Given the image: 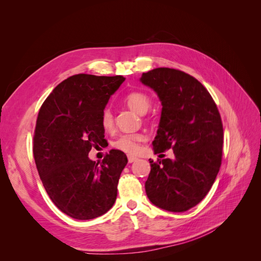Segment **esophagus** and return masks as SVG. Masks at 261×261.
Wrapping results in <instances>:
<instances>
[{
	"instance_id": "obj_1",
	"label": "esophagus",
	"mask_w": 261,
	"mask_h": 261,
	"mask_svg": "<svg viewBox=\"0 0 261 261\" xmlns=\"http://www.w3.org/2000/svg\"><path fill=\"white\" fill-rule=\"evenodd\" d=\"M136 160H138L136 156H132V155H128V162H129V163H133V162H135Z\"/></svg>"
}]
</instances>
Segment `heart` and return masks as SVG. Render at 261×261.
I'll list each match as a JSON object with an SVG mask.
<instances>
[{"label":"heart","instance_id":"1","mask_svg":"<svg viewBox=\"0 0 261 261\" xmlns=\"http://www.w3.org/2000/svg\"><path fill=\"white\" fill-rule=\"evenodd\" d=\"M124 103L130 108L134 111L139 114H146L151 107V99L147 93L143 91H133L126 94L124 98ZM100 122L102 127L107 132H111L114 128V118L112 111L109 108H106L101 113ZM146 140V136L141 133L123 134L113 141V147L117 150L128 153L135 154L138 152L140 145Z\"/></svg>","mask_w":261,"mask_h":261}]
</instances>
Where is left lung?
Instances as JSON below:
<instances>
[{
  "instance_id": "1",
  "label": "left lung",
  "mask_w": 261,
  "mask_h": 261,
  "mask_svg": "<svg viewBox=\"0 0 261 261\" xmlns=\"http://www.w3.org/2000/svg\"><path fill=\"white\" fill-rule=\"evenodd\" d=\"M140 81L162 102L152 141L155 153L173 149L174 159H150L145 188L156 207L183 212L195 207L215 183L222 161L223 125L215 100L203 85L179 69L159 67Z\"/></svg>"
}]
</instances>
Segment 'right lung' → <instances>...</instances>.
Listing matches in <instances>:
<instances>
[{
	"mask_svg": "<svg viewBox=\"0 0 261 261\" xmlns=\"http://www.w3.org/2000/svg\"><path fill=\"white\" fill-rule=\"evenodd\" d=\"M124 81L73 75L55 87L39 110L33 146L37 170L53 203L74 219L100 217L115 202L127 156L112 149L98 164L88 153L106 144L101 113Z\"/></svg>",
	"mask_w": 261,
	"mask_h": 261,
	"instance_id": "right-lung-1",
	"label": "right lung"
}]
</instances>
